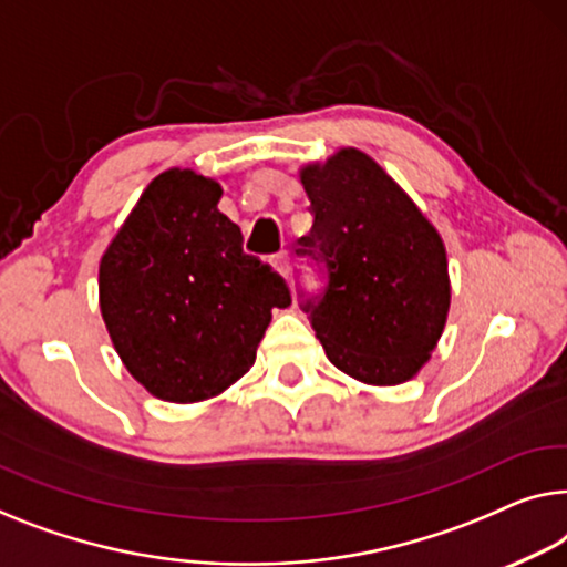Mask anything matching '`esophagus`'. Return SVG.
Segmentation results:
<instances>
[{"instance_id":"esophagus-1","label":"esophagus","mask_w":567,"mask_h":567,"mask_svg":"<svg viewBox=\"0 0 567 567\" xmlns=\"http://www.w3.org/2000/svg\"><path fill=\"white\" fill-rule=\"evenodd\" d=\"M272 267H275L277 275L285 277V280H287V272H290V259H287V251H280V255L272 257Z\"/></svg>"}]
</instances>
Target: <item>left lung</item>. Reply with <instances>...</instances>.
Segmentation results:
<instances>
[{"label":"left lung","mask_w":567,"mask_h":567,"mask_svg":"<svg viewBox=\"0 0 567 567\" xmlns=\"http://www.w3.org/2000/svg\"><path fill=\"white\" fill-rule=\"evenodd\" d=\"M312 229L300 255L328 285L308 300L316 338L343 374L371 386L410 382L441 341L451 277L441 234L402 185L357 147L300 167Z\"/></svg>","instance_id":"left-lung-1"}]
</instances>
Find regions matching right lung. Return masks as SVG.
Segmentation results:
<instances>
[{
    "label": "right lung",
    "mask_w": 567,
    "mask_h": 567,
    "mask_svg": "<svg viewBox=\"0 0 567 567\" xmlns=\"http://www.w3.org/2000/svg\"><path fill=\"white\" fill-rule=\"evenodd\" d=\"M216 177L171 167L152 181L99 261V308L126 371L175 404L214 400L257 359L290 290L241 251Z\"/></svg>",
    "instance_id": "1"
}]
</instances>
